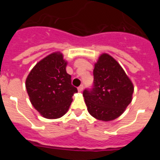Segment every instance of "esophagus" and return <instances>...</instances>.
<instances>
[{"label":"esophagus","instance_id":"1","mask_svg":"<svg viewBox=\"0 0 160 160\" xmlns=\"http://www.w3.org/2000/svg\"><path fill=\"white\" fill-rule=\"evenodd\" d=\"M78 92H82V90H83V86H82V85H81L80 87H78Z\"/></svg>","mask_w":160,"mask_h":160}]
</instances>
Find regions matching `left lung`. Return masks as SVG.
I'll list each match as a JSON object with an SVG mask.
<instances>
[{
	"label": "left lung",
	"instance_id": "left-lung-1",
	"mask_svg": "<svg viewBox=\"0 0 160 160\" xmlns=\"http://www.w3.org/2000/svg\"><path fill=\"white\" fill-rule=\"evenodd\" d=\"M93 73V88L83 91L88 112L98 120L112 121L119 117L132 101V82L119 63L105 53L94 64Z\"/></svg>",
	"mask_w": 160,
	"mask_h": 160
}]
</instances>
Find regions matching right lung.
I'll return each mask as SVG.
<instances>
[{"instance_id": "obj_1", "label": "right lung", "mask_w": 160, "mask_h": 160, "mask_svg": "<svg viewBox=\"0 0 160 160\" xmlns=\"http://www.w3.org/2000/svg\"><path fill=\"white\" fill-rule=\"evenodd\" d=\"M66 66L62 53L54 52L38 62L27 76L25 87L29 100L44 118L63 116L73 101L72 96L78 92Z\"/></svg>"}]
</instances>
